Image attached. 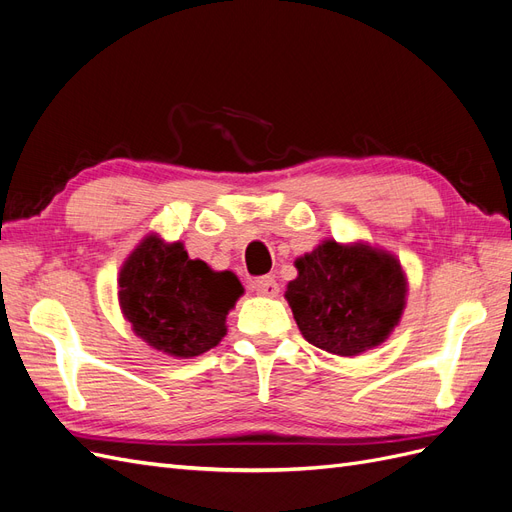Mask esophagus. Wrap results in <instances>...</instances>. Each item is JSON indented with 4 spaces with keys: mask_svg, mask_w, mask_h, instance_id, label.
Wrapping results in <instances>:
<instances>
[{
    "mask_svg": "<svg viewBox=\"0 0 512 512\" xmlns=\"http://www.w3.org/2000/svg\"><path fill=\"white\" fill-rule=\"evenodd\" d=\"M252 288L258 292V294H262V297H275L277 292H280V286H277V282L273 280V277H260V280H256L254 284H252Z\"/></svg>",
    "mask_w": 512,
    "mask_h": 512,
    "instance_id": "esophagus-1",
    "label": "esophagus"
}]
</instances>
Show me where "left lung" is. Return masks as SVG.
I'll use <instances>...</instances> for the list:
<instances>
[{
    "label": "left lung",
    "mask_w": 512,
    "mask_h": 512,
    "mask_svg": "<svg viewBox=\"0 0 512 512\" xmlns=\"http://www.w3.org/2000/svg\"><path fill=\"white\" fill-rule=\"evenodd\" d=\"M286 299L309 344L354 356L382 344L406 303L399 260L369 245L324 241L294 262Z\"/></svg>",
    "instance_id": "left-lung-1"
}]
</instances>
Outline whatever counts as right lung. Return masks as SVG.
<instances>
[{
	"instance_id": "1",
	"label": "right lung",
	"mask_w": 512,
	"mask_h": 512,
	"mask_svg": "<svg viewBox=\"0 0 512 512\" xmlns=\"http://www.w3.org/2000/svg\"><path fill=\"white\" fill-rule=\"evenodd\" d=\"M243 294L230 271L190 260L181 243L147 237L119 273V303L138 337L173 356H198L226 335V314Z\"/></svg>"
}]
</instances>
